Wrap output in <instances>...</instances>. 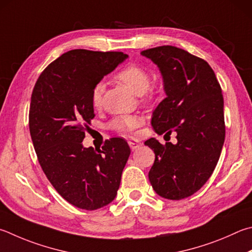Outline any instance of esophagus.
<instances>
[{
    "instance_id": "obj_1",
    "label": "esophagus",
    "mask_w": 252,
    "mask_h": 252,
    "mask_svg": "<svg viewBox=\"0 0 252 252\" xmlns=\"http://www.w3.org/2000/svg\"><path fill=\"white\" fill-rule=\"evenodd\" d=\"M127 143H129L131 150H136V149H139L140 146L142 145V144L140 143V142H138V141H134V140H129V141H127Z\"/></svg>"
}]
</instances>
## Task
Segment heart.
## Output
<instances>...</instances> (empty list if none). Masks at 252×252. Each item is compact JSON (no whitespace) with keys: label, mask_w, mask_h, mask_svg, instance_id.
<instances>
[{"label":"heart","mask_w":252,"mask_h":252,"mask_svg":"<svg viewBox=\"0 0 252 252\" xmlns=\"http://www.w3.org/2000/svg\"><path fill=\"white\" fill-rule=\"evenodd\" d=\"M114 79L129 87L136 94H140L142 101L148 102L153 98L154 88L150 85V76L144 68L134 65V63H130V65L119 69L114 74ZM103 89L104 87L101 82H98L93 88L91 104L94 108H99L101 106ZM142 123H143V118L132 114V116L116 117L109 123V126L119 133L129 134L142 126Z\"/></svg>","instance_id":"1"}]
</instances>
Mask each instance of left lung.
I'll list each match as a JSON object with an SVG mask.
<instances>
[{"mask_svg": "<svg viewBox=\"0 0 252 252\" xmlns=\"http://www.w3.org/2000/svg\"><path fill=\"white\" fill-rule=\"evenodd\" d=\"M161 70L166 98L151 121L158 134L176 132L177 143L144 142L155 153L149 172L161 197L180 200L202 189L212 175L225 141L221 87L209 63L175 46L143 50Z\"/></svg>", "mask_w": 252, "mask_h": 252, "instance_id": "1", "label": "left lung"}]
</instances>
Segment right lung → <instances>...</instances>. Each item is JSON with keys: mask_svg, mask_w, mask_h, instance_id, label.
<instances>
[{"mask_svg": "<svg viewBox=\"0 0 252 252\" xmlns=\"http://www.w3.org/2000/svg\"><path fill=\"white\" fill-rule=\"evenodd\" d=\"M126 57L69 50L45 68L32 93L29 125L39 165L58 194L81 209L112 202L131 152L121 138L106 140L101 150L82 146L94 118L91 91Z\"/></svg>", "mask_w": 252, "mask_h": 252, "instance_id": "right-lung-1", "label": "right lung"}]
</instances>
